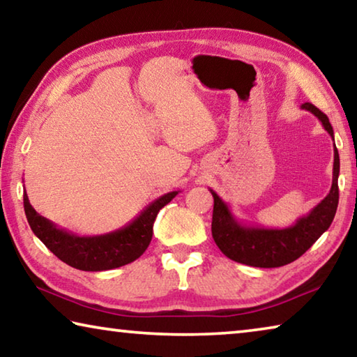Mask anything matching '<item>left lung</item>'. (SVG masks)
<instances>
[{
	"label": "left lung",
	"instance_id": "left-lung-1",
	"mask_svg": "<svg viewBox=\"0 0 357 357\" xmlns=\"http://www.w3.org/2000/svg\"><path fill=\"white\" fill-rule=\"evenodd\" d=\"M301 108L315 114L321 121L324 130H328V134L334 138L329 118L321 110L309 102L302 104ZM338 173H340V159L334 143V168H332L329 193L309 214L299 217L294 225L287 228L245 225L233 215L228 204L213 189H209L214 197L211 229L217 247L233 261L253 268H279L298 259L315 244V241L334 220L338 204Z\"/></svg>",
	"mask_w": 357,
	"mask_h": 357
}]
</instances>
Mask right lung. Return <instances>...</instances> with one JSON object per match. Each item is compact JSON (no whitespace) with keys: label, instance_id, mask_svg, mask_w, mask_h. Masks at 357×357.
Instances as JSON below:
<instances>
[{"label":"right lung","instance_id":"right-lung-1","mask_svg":"<svg viewBox=\"0 0 357 357\" xmlns=\"http://www.w3.org/2000/svg\"><path fill=\"white\" fill-rule=\"evenodd\" d=\"M179 190L168 192L149 203L134 220L123 228L98 236H78L56 227L36 213L23 193V206L29 227L52 253L66 264L80 271H108L135 261L148 249L153 238V225L159 211L170 203Z\"/></svg>","mask_w":357,"mask_h":357}]
</instances>
